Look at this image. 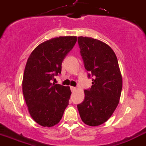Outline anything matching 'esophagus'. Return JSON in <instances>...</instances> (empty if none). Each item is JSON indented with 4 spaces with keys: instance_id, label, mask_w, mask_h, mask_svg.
<instances>
[{
    "instance_id": "esophagus-1",
    "label": "esophagus",
    "mask_w": 146,
    "mask_h": 146,
    "mask_svg": "<svg viewBox=\"0 0 146 146\" xmlns=\"http://www.w3.org/2000/svg\"><path fill=\"white\" fill-rule=\"evenodd\" d=\"M70 90H71V91H74L76 90V88L74 87V86H70Z\"/></svg>"
}]
</instances>
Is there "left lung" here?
Masks as SVG:
<instances>
[{
    "label": "left lung",
    "instance_id": "1",
    "mask_svg": "<svg viewBox=\"0 0 146 146\" xmlns=\"http://www.w3.org/2000/svg\"><path fill=\"white\" fill-rule=\"evenodd\" d=\"M80 54L92 86L84 90V101L78 105L82 121L89 126L106 122L116 110L123 81L117 57L110 46L87 36H78Z\"/></svg>",
    "mask_w": 146,
    "mask_h": 146
}]
</instances>
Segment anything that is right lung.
<instances>
[{"label":"right lung","mask_w":146,"mask_h":146,"mask_svg":"<svg viewBox=\"0 0 146 146\" xmlns=\"http://www.w3.org/2000/svg\"><path fill=\"white\" fill-rule=\"evenodd\" d=\"M77 41L75 36L52 38L35 48L23 73V94L29 113L43 127H52L62 119L68 105L69 86L52 83L62 71V63Z\"/></svg>","instance_id":"1"}]
</instances>
